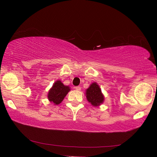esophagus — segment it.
<instances>
[{
	"instance_id": "1",
	"label": "esophagus",
	"mask_w": 157,
	"mask_h": 157,
	"mask_svg": "<svg viewBox=\"0 0 157 157\" xmlns=\"http://www.w3.org/2000/svg\"><path fill=\"white\" fill-rule=\"evenodd\" d=\"M75 88L76 90H78V91L81 90V87H80V86H76Z\"/></svg>"
}]
</instances>
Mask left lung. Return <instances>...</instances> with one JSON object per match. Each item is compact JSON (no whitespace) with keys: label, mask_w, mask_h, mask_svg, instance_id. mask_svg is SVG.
Masks as SVG:
<instances>
[{"label":"left lung","mask_w":157,"mask_h":157,"mask_svg":"<svg viewBox=\"0 0 157 157\" xmlns=\"http://www.w3.org/2000/svg\"><path fill=\"white\" fill-rule=\"evenodd\" d=\"M86 98L89 102L94 106L100 105L104 101L101 90L96 83H93L86 90Z\"/></svg>","instance_id":"1"}]
</instances>
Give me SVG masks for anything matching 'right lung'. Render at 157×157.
Instances as JSON below:
<instances>
[{
    "label": "right lung",
    "instance_id": "right-lung-1",
    "mask_svg": "<svg viewBox=\"0 0 157 157\" xmlns=\"http://www.w3.org/2000/svg\"><path fill=\"white\" fill-rule=\"evenodd\" d=\"M69 91V86L63 85L61 81L58 80L55 83L48 92V98L51 102L55 103V105H59L63 101Z\"/></svg>",
    "mask_w": 157,
    "mask_h": 157
}]
</instances>
